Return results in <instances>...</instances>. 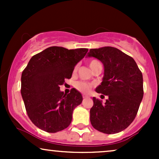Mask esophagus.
I'll list each match as a JSON object with an SVG mask.
<instances>
[{
	"instance_id": "esophagus-1",
	"label": "esophagus",
	"mask_w": 159,
	"mask_h": 159,
	"mask_svg": "<svg viewBox=\"0 0 159 159\" xmlns=\"http://www.w3.org/2000/svg\"><path fill=\"white\" fill-rule=\"evenodd\" d=\"M82 96H83V98H86L89 97L88 96H87V95H84V94H83V95H82Z\"/></svg>"
}]
</instances>
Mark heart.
I'll list each match as a JSON object with an SVG mask.
<instances>
[{"label": "heart", "instance_id": "b5f03b06", "mask_svg": "<svg viewBox=\"0 0 159 159\" xmlns=\"http://www.w3.org/2000/svg\"><path fill=\"white\" fill-rule=\"evenodd\" d=\"M98 63H99V62L98 61H96V60H93V61H90L89 62V66H90V68L93 70L94 67L97 64H98ZM77 70H78V66L76 65L74 67V69H73L74 73H75V72H77ZM75 87V88L77 89L78 90H79L80 92L87 93H89L90 91L91 88H92V84H90L87 83V82L86 81H80L76 82Z\"/></svg>", "mask_w": 159, "mask_h": 159}]
</instances>
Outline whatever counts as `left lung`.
<instances>
[{
	"instance_id": "left-lung-1",
	"label": "left lung",
	"mask_w": 159,
	"mask_h": 159,
	"mask_svg": "<svg viewBox=\"0 0 159 159\" xmlns=\"http://www.w3.org/2000/svg\"><path fill=\"white\" fill-rule=\"evenodd\" d=\"M87 57L97 58L103 63L102 82L96 91L108 96L105 104L93 98L90 123L105 134L123 131L134 120L143 98L142 72L132 57L114 47L90 49Z\"/></svg>"
}]
</instances>
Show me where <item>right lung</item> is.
Here are the masks:
<instances>
[{
	"mask_svg": "<svg viewBox=\"0 0 159 159\" xmlns=\"http://www.w3.org/2000/svg\"><path fill=\"white\" fill-rule=\"evenodd\" d=\"M88 49L52 46L33 56L21 74V93L32 123L45 132L55 133L70 125L72 112L82 102L81 93L60 90L66 78Z\"/></svg>",
	"mask_w": 159,
	"mask_h": 159,
	"instance_id": "obj_1",
	"label": "right lung"
}]
</instances>
